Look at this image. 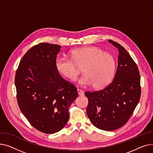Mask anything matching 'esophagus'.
<instances>
[{
    "instance_id": "1",
    "label": "esophagus",
    "mask_w": 153,
    "mask_h": 153,
    "mask_svg": "<svg viewBox=\"0 0 153 153\" xmlns=\"http://www.w3.org/2000/svg\"><path fill=\"white\" fill-rule=\"evenodd\" d=\"M77 92H78L79 95H80V96H83V95H84V93L83 91H82V90H81V89H77Z\"/></svg>"
}]
</instances>
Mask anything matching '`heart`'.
Masks as SVG:
<instances>
[{"label": "heart", "instance_id": "obj_1", "mask_svg": "<svg viewBox=\"0 0 153 153\" xmlns=\"http://www.w3.org/2000/svg\"><path fill=\"white\" fill-rule=\"evenodd\" d=\"M71 59L59 56L55 67L59 73L71 81H74L82 68L85 74L79 82L84 86L92 85L95 89H102L114 79L116 61L110 53L97 46L77 48L70 53Z\"/></svg>", "mask_w": 153, "mask_h": 153}]
</instances>
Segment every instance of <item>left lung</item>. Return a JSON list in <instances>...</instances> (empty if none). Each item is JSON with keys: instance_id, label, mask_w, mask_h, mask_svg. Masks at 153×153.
Masks as SVG:
<instances>
[{"instance_id": "left-lung-1", "label": "left lung", "mask_w": 153, "mask_h": 153, "mask_svg": "<svg viewBox=\"0 0 153 153\" xmlns=\"http://www.w3.org/2000/svg\"><path fill=\"white\" fill-rule=\"evenodd\" d=\"M118 48V67L112 82L102 90L85 92L89 103L87 114L99 129L113 131L123 126L137 106L141 96L138 68L119 43L108 39Z\"/></svg>"}]
</instances>
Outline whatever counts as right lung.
I'll use <instances>...</instances> for the list:
<instances>
[{
    "instance_id": "add662e5",
    "label": "right lung",
    "mask_w": 153,
    "mask_h": 153,
    "mask_svg": "<svg viewBox=\"0 0 153 153\" xmlns=\"http://www.w3.org/2000/svg\"><path fill=\"white\" fill-rule=\"evenodd\" d=\"M61 46L35 45L24 54L16 71L15 85L18 105L31 125L52 134L60 131L69 119V107L77 97V88L56 69Z\"/></svg>"
}]
</instances>
